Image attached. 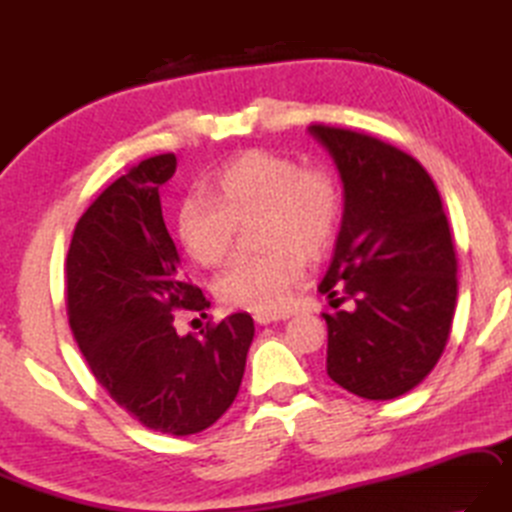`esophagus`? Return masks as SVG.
<instances>
[{"label":"esophagus","instance_id":"obj_1","mask_svg":"<svg viewBox=\"0 0 512 512\" xmlns=\"http://www.w3.org/2000/svg\"><path fill=\"white\" fill-rule=\"evenodd\" d=\"M255 322L257 324H271V322H280V320H286L288 318V313H284V311H257L255 315Z\"/></svg>","mask_w":512,"mask_h":512}]
</instances>
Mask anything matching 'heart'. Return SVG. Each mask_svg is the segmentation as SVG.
<instances>
[{
	"mask_svg": "<svg viewBox=\"0 0 512 512\" xmlns=\"http://www.w3.org/2000/svg\"><path fill=\"white\" fill-rule=\"evenodd\" d=\"M342 192L324 165L300 167L284 154L250 150L221 167L210 194L194 192L176 212V235L203 266L226 262L237 224L255 219V253L239 255L217 280L228 306L280 309L306 275V255L327 253L338 235Z\"/></svg>",
	"mask_w": 512,
	"mask_h": 512,
	"instance_id": "b5f03b06",
	"label": "heart"
}]
</instances>
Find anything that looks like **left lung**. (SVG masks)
I'll return each instance as SVG.
<instances>
[{"label":"left lung","instance_id":"1","mask_svg":"<svg viewBox=\"0 0 512 512\" xmlns=\"http://www.w3.org/2000/svg\"><path fill=\"white\" fill-rule=\"evenodd\" d=\"M345 183V215L322 295L351 302L327 320V374L347 392L389 401L430 374L457 306V253L432 176L365 132L315 123Z\"/></svg>","mask_w":512,"mask_h":512}]
</instances>
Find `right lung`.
I'll use <instances>...</instances> for the list:
<instances>
[{"instance_id": "add662e5", "label": "right lung", "mask_w": 512, "mask_h": 512, "mask_svg": "<svg viewBox=\"0 0 512 512\" xmlns=\"http://www.w3.org/2000/svg\"><path fill=\"white\" fill-rule=\"evenodd\" d=\"M174 170V154L150 156L102 190L73 230L64 282L71 331L105 392L150 430L188 436L235 401L255 324L232 313L201 338L176 333V309L210 302L163 221L159 188Z\"/></svg>"}]
</instances>
